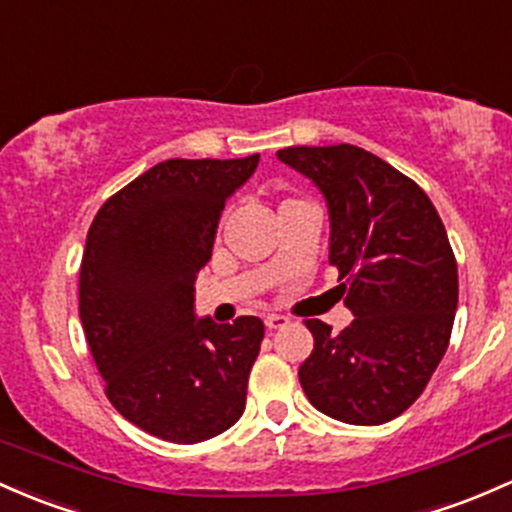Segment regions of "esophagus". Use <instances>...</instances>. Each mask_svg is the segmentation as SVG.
Returning a JSON list of instances; mask_svg holds the SVG:
<instances>
[{"label":"esophagus","mask_w":512,"mask_h":512,"mask_svg":"<svg viewBox=\"0 0 512 512\" xmlns=\"http://www.w3.org/2000/svg\"><path fill=\"white\" fill-rule=\"evenodd\" d=\"M266 327L268 329H280V327H285V324H288V317H283V315H266Z\"/></svg>","instance_id":"1"}]
</instances>
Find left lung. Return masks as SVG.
<instances>
[{"label":"left lung","instance_id":"obj_1","mask_svg":"<svg viewBox=\"0 0 512 512\" xmlns=\"http://www.w3.org/2000/svg\"><path fill=\"white\" fill-rule=\"evenodd\" d=\"M278 161L310 178L329 212V263L354 322L315 337L298 376L307 400L349 425H383L408 410L447 351L459 276L425 190L359 146H290Z\"/></svg>","mask_w":512,"mask_h":512}]
</instances>
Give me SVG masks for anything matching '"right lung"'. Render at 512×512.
Masks as SVG:
<instances>
[{
  "label": "right lung",
  "instance_id": "add662e5",
  "mask_svg": "<svg viewBox=\"0 0 512 512\" xmlns=\"http://www.w3.org/2000/svg\"><path fill=\"white\" fill-rule=\"evenodd\" d=\"M256 166L258 153L170 158L109 197L87 232L80 320L107 398L166 442H205L244 412L263 322L197 320L195 280L224 202Z\"/></svg>",
  "mask_w": 512,
  "mask_h": 512
}]
</instances>
